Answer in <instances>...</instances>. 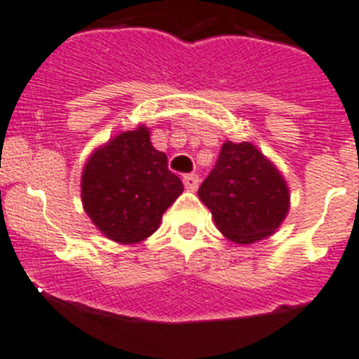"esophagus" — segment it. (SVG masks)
<instances>
[{"mask_svg": "<svg viewBox=\"0 0 359 359\" xmlns=\"http://www.w3.org/2000/svg\"><path fill=\"white\" fill-rule=\"evenodd\" d=\"M182 182H184V186H186V189H188V191H195V189L198 188V177H197V175H184Z\"/></svg>", "mask_w": 359, "mask_h": 359, "instance_id": "obj_1", "label": "esophagus"}]
</instances>
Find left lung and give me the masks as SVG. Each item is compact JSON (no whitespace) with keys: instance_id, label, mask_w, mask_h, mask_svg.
Returning <instances> with one entry per match:
<instances>
[{"instance_id":"1","label":"left lung","mask_w":359,"mask_h":359,"mask_svg":"<svg viewBox=\"0 0 359 359\" xmlns=\"http://www.w3.org/2000/svg\"><path fill=\"white\" fill-rule=\"evenodd\" d=\"M198 198L210 208L219 231L237 245L272 236L290 210L283 175L250 142L222 144Z\"/></svg>"}]
</instances>
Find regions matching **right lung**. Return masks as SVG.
<instances>
[{"label": "right lung", "mask_w": 359, "mask_h": 359, "mask_svg": "<svg viewBox=\"0 0 359 359\" xmlns=\"http://www.w3.org/2000/svg\"><path fill=\"white\" fill-rule=\"evenodd\" d=\"M182 189V180L168 170L165 153L151 146L146 126L96 147L82 171L83 210L120 245H137L155 233Z\"/></svg>", "instance_id": "add662e5"}]
</instances>
